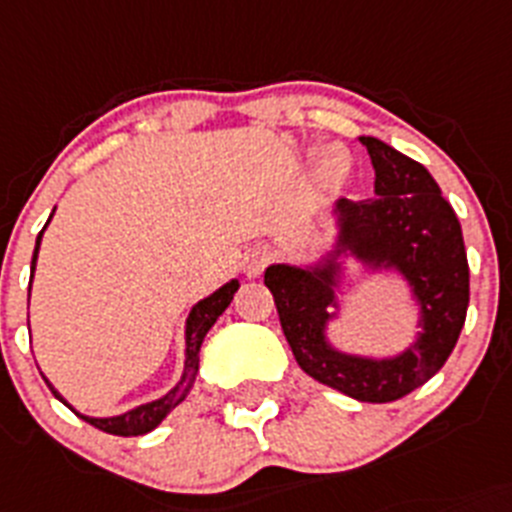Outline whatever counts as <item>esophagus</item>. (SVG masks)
I'll return each mask as SVG.
<instances>
[{
  "label": "esophagus",
  "mask_w": 512,
  "mask_h": 512,
  "mask_svg": "<svg viewBox=\"0 0 512 512\" xmlns=\"http://www.w3.org/2000/svg\"><path fill=\"white\" fill-rule=\"evenodd\" d=\"M272 262V250L265 245H255L245 252L242 257V270H245L247 278H260L262 270Z\"/></svg>",
  "instance_id": "esophagus-1"
}]
</instances>
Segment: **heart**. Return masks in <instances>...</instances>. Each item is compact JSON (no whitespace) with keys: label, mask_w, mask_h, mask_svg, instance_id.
I'll list each match as a JSON object with an SVG mask.
<instances>
[{"label":"heart","mask_w":512,"mask_h":512,"mask_svg":"<svg viewBox=\"0 0 512 512\" xmlns=\"http://www.w3.org/2000/svg\"><path fill=\"white\" fill-rule=\"evenodd\" d=\"M328 161H331V164H341V159H336L333 154H328Z\"/></svg>","instance_id":"heart-1"}]
</instances>
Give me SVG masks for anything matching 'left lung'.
I'll return each mask as SVG.
<instances>
[{
    "label": "left lung",
    "instance_id": "obj_1",
    "mask_svg": "<svg viewBox=\"0 0 512 512\" xmlns=\"http://www.w3.org/2000/svg\"><path fill=\"white\" fill-rule=\"evenodd\" d=\"M361 143L374 164L379 197L364 204L338 202L341 242L361 260H386L407 275L422 303V338L391 361L343 356L323 341V323L333 305L331 270L272 265L265 285L305 374L358 401L386 404L427 384L450 358L465 326L470 267L460 219L432 174L379 138L364 136Z\"/></svg>",
    "mask_w": 512,
    "mask_h": 512
}]
</instances>
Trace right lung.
Listing matches in <instances>:
<instances>
[{
	"label": "right lung",
	"instance_id": "add662e5",
	"mask_svg": "<svg viewBox=\"0 0 512 512\" xmlns=\"http://www.w3.org/2000/svg\"><path fill=\"white\" fill-rule=\"evenodd\" d=\"M40 237H42V232L37 234L35 255H32V272H35L37 250H40ZM30 280H32V275H30ZM234 293H237V280H232V283H227L224 288H219L214 295H209L207 300H202V303L194 305V310H191V315H189V321H186V366H184V376H181V381L174 386V389L169 391V394L161 396L159 401L143 404V407L133 409V412L121 414V417L90 419V417H83V414H80V417H83L88 424H93L95 429H100V432L116 434V437H138V434L151 432V429H154L156 424H159L161 419H164L166 414H169L171 409L176 407V404H181V401L186 399V394H189L191 386H194V381H197L199 346H202L204 336H207L209 328L214 326V321H217L219 315L227 310V305L232 303ZM45 384L50 386V391L57 396V399L65 401L60 394H57L55 389H52L50 381L45 379Z\"/></svg>",
	"mask_w": 512,
	"mask_h": 512
}]
</instances>
